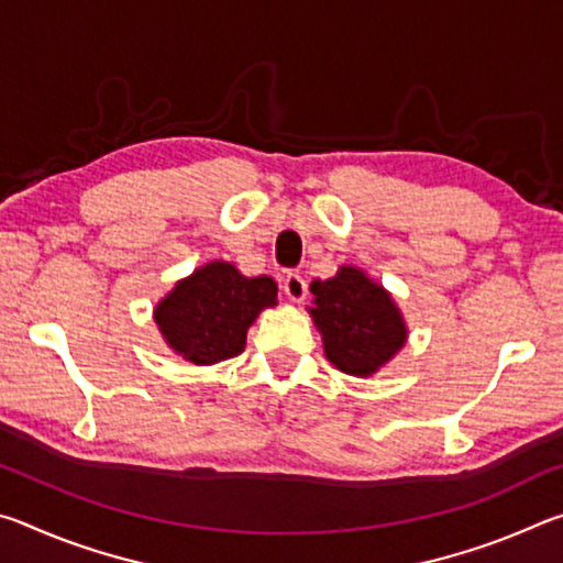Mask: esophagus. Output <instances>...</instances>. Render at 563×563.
Masks as SVG:
<instances>
[{
    "instance_id": "34e87169",
    "label": "esophagus",
    "mask_w": 563,
    "mask_h": 563,
    "mask_svg": "<svg viewBox=\"0 0 563 563\" xmlns=\"http://www.w3.org/2000/svg\"><path fill=\"white\" fill-rule=\"evenodd\" d=\"M283 290H285V295H288L290 302H302L305 292H308V283L302 280V275L288 273L283 280Z\"/></svg>"
}]
</instances>
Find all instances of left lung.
<instances>
[{"mask_svg":"<svg viewBox=\"0 0 563 563\" xmlns=\"http://www.w3.org/2000/svg\"><path fill=\"white\" fill-rule=\"evenodd\" d=\"M312 322L325 357L340 373L373 377L409 338L402 310L385 285L357 265H340L328 280H312Z\"/></svg>","mask_w":563,"mask_h":563,"instance_id":"obj_1","label":"left lung"}]
</instances>
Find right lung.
<instances>
[{
    "instance_id": "right-lung-1",
    "label": "right lung",
    "mask_w": 563,
    "mask_h": 563,
    "mask_svg": "<svg viewBox=\"0 0 563 563\" xmlns=\"http://www.w3.org/2000/svg\"><path fill=\"white\" fill-rule=\"evenodd\" d=\"M278 305V283L247 278L233 263L211 261L180 278L156 302L154 322L166 345L194 365H216L245 350L247 328Z\"/></svg>"
}]
</instances>
